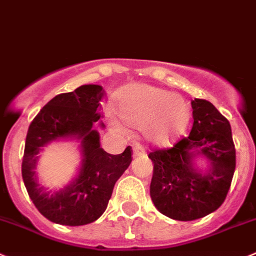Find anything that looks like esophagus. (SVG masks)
<instances>
[{"instance_id": "1", "label": "esophagus", "mask_w": 256, "mask_h": 256, "mask_svg": "<svg viewBox=\"0 0 256 256\" xmlns=\"http://www.w3.org/2000/svg\"><path fill=\"white\" fill-rule=\"evenodd\" d=\"M145 154V148H144L142 145H140V144H136L135 148H134V156H141Z\"/></svg>"}]
</instances>
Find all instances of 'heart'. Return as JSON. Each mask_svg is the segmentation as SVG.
I'll return each instance as SVG.
<instances>
[{
    "instance_id": "heart-1",
    "label": "heart",
    "mask_w": 256,
    "mask_h": 256,
    "mask_svg": "<svg viewBox=\"0 0 256 256\" xmlns=\"http://www.w3.org/2000/svg\"><path fill=\"white\" fill-rule=\"evenodd\" d=\"M115 110L128 126L141 128L148 141L166 145L178 138L188 121L185 101L178 95L150 85H132L116 96ZM111 126L121 130L116 118H111Z\"/></svg>"
}]
</instances>
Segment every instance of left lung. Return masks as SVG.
<instances>
[{
  "instance_id": "left-lung-1",
  "label": "left lung",
  "mask_w": 256,
  "mask_h": 256,
  "mask_svg": "<svg viewBox=\"0 0 256 256\" xmlns=\"http://www.w3.org/2000/svg\"><path fill=\"white\" fill-rule=\"evenodd\" d=\"M194 124L190 134L172 148L148 154L154 164L150 196L161 214L180 222L209 215L222 206L234 176L236 155L230 124L212 102L191 101ZM210 162L202 173L194 160Z\"/></svg>"
}]
</instances>
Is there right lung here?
I'll return each mask as SVG.
<instances>
[{"label": "right lung", "instance_id": "add662e5", "mask_svg": "<svg viewBox=\"0 0 256 256\" xmlns=\"http://www.w3.org/2000/svg\"><path fill=\"white\" fill-rule=\"evenodd\" d=\"M100 85H82L72 92L60 94L41 108L26 136L22 178L32 202L50 222L80 226L98 220L106 210L114 186L132 161L130 146L111 155L100 148ZM101 128H105L100 122ZM60 138L82 141L80 170L74 182L56 192H47L36 181V166L44 146Z\"/></svg>", "mask_w": 256, "mask_h": 256}]
</instances>
